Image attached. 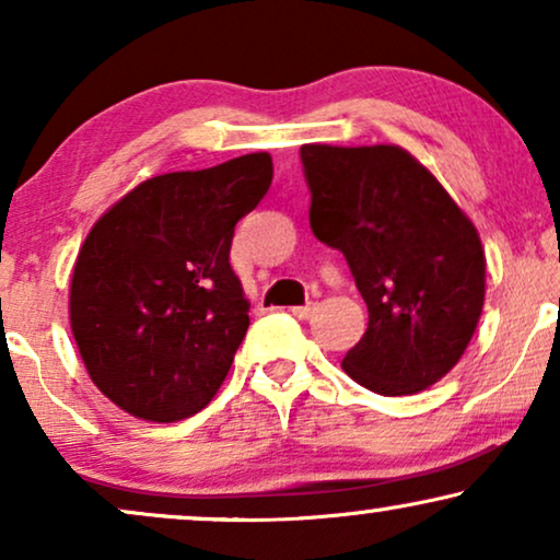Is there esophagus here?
<instances>
[{
    "instance_id": "34e87169",
    "label": "esophagus",
    "mask_w": 560,
    "mask_h": 560,
    "mask_svg": "<svg viewBox=\"0 0 560 560\" xmlns=\"http://www.w3.org/2000/svg\"><path fill=\"white\" fill-rule=\"evenodd\" d=\"M293 311V316L295 318H301V320H308L313 313H316V303H308V305H298V308H290Z\"/></svg>"
}]
</instances>
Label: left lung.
<instances>
[{
  "label": "left lung",
  "mask_w": 560,
  "mask_h": 560,
  "mask_svg": "<svg viewBox=\"0 0 560 560\" xmlns=\"http://www.w3.org/2000/svg\"><path fill=\"white\" fill-rule=\"evenodd\" d=\"M311 229L341 249L370 326L341 370L377 395L423 393L458 364L485 308L477 226L400 144H303Z\"/></svg>",
  "instance_id": "1"
}]
</instances>
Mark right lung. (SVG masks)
Masks as SVG:
<instances>
[{"label":"right lung","instance_id":"right-lung-1","mask_svg":"<svg viewBox=\"0 0 560 560\" xmlns=\"http://www.w3.org/2000/svg\"><path fill=\"white\" fill-rule=\"evenodd\" d=\"M270 183V152L155 175L91 226L68 318L91 382L119 410L175 423L219 393L249 328L229 265L234 226Z\"/></svg>","mask_w":560,"mask_h":560}]
</instances>
